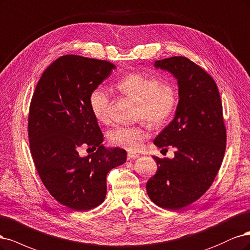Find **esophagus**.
<instances>
[{"label": "esophagus", "instance_id": "34e87169", "mask_svg": "<svg viewBox=\"0 0 250 250\" xmlns=\"http://www.w3.org/2000/svg\"><path fill=\"white\" fill-rule=\"evenodd\" d=\"M138 157H139V155L136 154V152H127V160H133V159H136Z\"/></svg>", "mask_w": 250, "mask_h": 250}]
</instances>
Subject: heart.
I'll return each mask as SVG.
<instances>
[{
	"label": "heart",
	"instance_id": "heart-1",
	"mask_svg": "<svg viewBox=\"0 0 250 250\" xmlns=\"http://www.w3.org/2000/svg\"><path fill=\"white\" fill-rule=\"evenodd\" d=\"M118 89L138 103L136 118H142L152 127H160L169 122L179 104V93L172 85L163 84L162 80L146 74L132 72L118 82ZM112 104V94L103 85L93 88L89 95V108L101 123H107ZM143 125L117 126L109 132L112 146L135 150L146 138Z\"/></svg>",
	"mask_w": 250,
	"mask_h": 250
}]
</instances>
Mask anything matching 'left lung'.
Instances as JSON below:
<instances>
[{"mask_svg":"<svg viewBox=\"0 0 250 250\" xmlns=\"http://www.w3.org/2000/svg\"><path fill=\"white\" fill-rule=\"evenodd\" d=\"M157 68L178 79L180 101L172 122L154 143L175 147L173 159L154 157L157 173L146 184L157 206L178 211L194 203L211 187L227 147L222 103L214 79L182 56L158 60Z\"/></svg>","mask_w":250,"mask_h":250,"instance_id":"8db88e82","label":"left lung"}]
</instances>
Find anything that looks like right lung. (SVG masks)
Wrapping results in <instances>:
<instances>
[{"label":"right lung","instance_id":"right-lung-1","mask_svg":"<svg viewBox=\"0 0 250 250\" xmlns=\"http://www.w3.org/2000/svg\"><path fill=\"white\" fill-rule=\"evenodd\" d=\"M115 68L106 60L62 56L44 70L32 96L28 135L36 170L50 194L71 210L101 205L108 172L126 161L125 149L102 146L104 135L89 108L90 92ZM81 146L98 150L82 158Z\"/></svg>","mask_w":250,"mask_h":250}]
</instances>
